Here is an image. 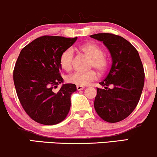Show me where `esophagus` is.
Returning <instances> with one entry per match:
<instances>
[{"instance_id": "esophagus-1", "label": "esophagus", "mask_w": 157, "mask_h": 157, "mask_svg": "<svg viewBox=\"0 0 157 157\" xmlns=\"http://www.w3.org/2000/svg\"><path fill=\"white\" fill-rule=\"evenodd\" d=\"M84 86H79V85H77L76 86V89H77V90H84Z\"/></svg>"}]
</instances>
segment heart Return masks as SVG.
Masks as SVG:
<instances>
[{
    "instance_id": "obj_1",
    "label": "heart",
    "mask_w": 157,
    "mask_h": 157,
    "mask_svg": "<svg viewBox=\"0 0 157 157\" xmlns=\"http://www.w3.org/2000/svg\"><path fill=\"white\" fill-rule=\"evenodd\" d=\"M80 50L91 58L90 67H94L101 73L106 70L108 66V59L104 54L102 48L93 42L84 44L80 47ZM74 58V50L73 48H68L64 50L60 56L59 62L62 67L66 71H71ZM98 77L95 71H90L85 73H73L68 75L67 81L72 84L79 86L87 85L90 82L95 80Z\"/></svg>"
}]
</instances>
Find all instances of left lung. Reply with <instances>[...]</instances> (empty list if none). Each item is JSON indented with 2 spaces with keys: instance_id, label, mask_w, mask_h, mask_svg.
Returning a JSON list of instances; mask_svg holds the SVG:
<instances>
[{
  "instance_id": "8db88e82",
  "label": "left lung",
  "mask_w": 157,
  "mask_h": 157,
  "mask_svg": "<svg viewBox=\"0 0 157 157\" xmlns=\"http://www.w3.org/2000/svg\"><path fill=\"white\" fill-rule=\"evenodd\" d=\"M90 37L103 42L112 62L108 75L99 83L104 89L97 88L94 107L106 122H119L134 111L140 98L145 81L140 57L135 48L122 36L102 33Z\"/></svg>"
}]
</instances>
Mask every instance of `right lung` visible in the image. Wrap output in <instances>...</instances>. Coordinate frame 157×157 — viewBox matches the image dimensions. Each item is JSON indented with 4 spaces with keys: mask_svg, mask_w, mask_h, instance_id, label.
I'll return each mask as SVG.
<instances>
[{
    "mask_svg": "<svg viewBox=\"0 0 157 157\" xmlns=\"http://www.w3.org/2000/svg\"><path fill=\"white\" fill-rule=\"evenodd\" d=\"M77 37L43 36L20 51L13 79L20 104L31 119L44 125L62 122L71 109V97L76 91L73 84H62L57 93L53 89L64 80L60 75L59 59Z\"/></svg>",
    "mask_w": 157,
    "mask_h": 157,
    "instance_id": "1",
    "label": "right lung"
}]
</instances>
